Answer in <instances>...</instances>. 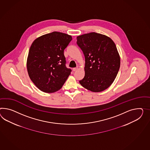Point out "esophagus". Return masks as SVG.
<instances>
[{
	"label": "esophagus",
	"instance_id": "34e87169",
	"mask_svg": "<svg viewBox=\"0 0 150 150\" xmlns=\"http://www.w3.org/2000/svg\"><path fill=\"white\" fill-rule=\"evenodd\" d=\"M77 69H78V68H73V71L74 72H75L77 71Z\"/></svg>",
	"mask_w": 150,
	"mask_h": 150
}]
</instances>
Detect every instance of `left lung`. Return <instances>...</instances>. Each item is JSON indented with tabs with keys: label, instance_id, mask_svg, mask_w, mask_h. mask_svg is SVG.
<instances>
[{
	"label": "left lung",
	"instance_id": "8db88e82",
	"mask_svg": "<svg viewBox=\"0 0 150 150\" xmlns=\"http://www.w3.org/2000/svg\"><path fill=\"white\" fill-rule=\"evenodd\" d=\"M77 43L84 55L85 76L80 84L92 92L108 88L118 73L120 57L110 38L95 32L77 36Z\"/></svg>",
	"mask_w": 150,
	"mask_h": 150
}]
</instances>
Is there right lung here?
Returning a JSON list of instances; mask_svg holds the SVG:
<instances>
[{
	"label": "right lung",
	"mask_w": 150,
	"mask_h": 150,
	"mask_svg": "<svg viewBox=\"0 0 150 150\" xmlns=\"http://www.w3.org/2000/svg\"><path fill=\"white\" fill-rule=\"evenodd\" d=\"M72 36L54 31L35 39L27 58L28 73L36 87L43 92L52 93L62 88L71 74L66 67L64 51Z\"/></svg>",
	"instance_id": "1"
}]
</instances>
